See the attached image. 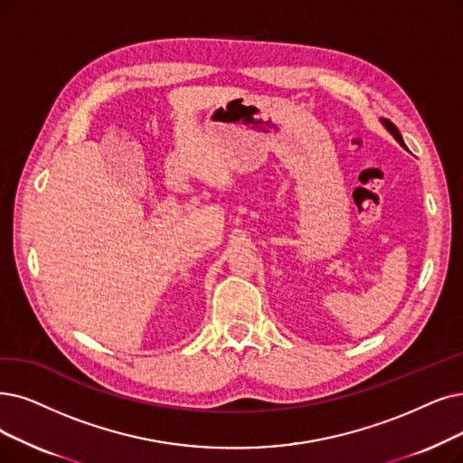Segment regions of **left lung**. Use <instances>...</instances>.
I'll return each instance as SVG.
<instances>
[{"instance_id":"obj_1","label":"left lung","mask_w":463,"mask_h":463,"mask_svg":"<svg viewBox=\"0 0 463 463\" xmlns=\"http://www.w3.org/2000/svg\"><path fill=\"white\" fill-rule=\"evenodd\" d=\"M383 125L387 127V131H390V133H392V135L397 138V142L404 146V142H402V137H401V133H399V128H397V127H395L392 121H387V119H383Z\"/></svg>"}]
</instances>
